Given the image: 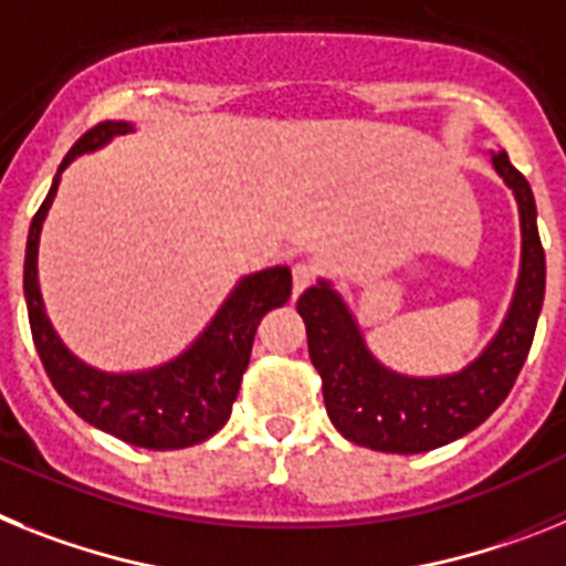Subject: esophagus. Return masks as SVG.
Here are the masks:
<instances>
[{"mask_svg": "<svg viewBox=\"0 0 566 566\" xmlns=\"http://www.w3.org/2000/svg\"><path fill=\"white\" fill-rule=\"evenodd\" d=\"M313 279H316V273H313V264H307V262L293 264V296H298L302 290L311 287Z\"/></svg>", "mask_w": 566, "mask_h": 566, "instance_id": "1", "label": "esophagus"}]
</instances>
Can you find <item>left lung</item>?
Wrapping results in <instances>:
<instances>
[{"label":"left lung","instance_id":"obj_1","mask_svg":"<svg viewBox=\"0 0 566 566\" xmlns=\"http://www.w3.org/2000/svg\"><path fill=\"white\" fill-rule=\"evenodd\" d=\"M493 165L518 199L524 259L507 322L488 350L459 376H396L367 353L356 322L327 284L318 282V287L298 296L296 307L307 327V350L322 376L324 407L333 427L353 444L381 453H427L488 421L513 390L533 347L547 262L530 181L515 170L507 154H495Z\"/></svg>","mask_w":566,"mask_h":566}]
</instances>
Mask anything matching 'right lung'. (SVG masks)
I'll list each match as a JSON object with an SVG mask.
<instances>
[{
  "mask_svg": "<svg viewBox=\"0 0 566 566\" xmlns=\"http://www.w3.org/2000/svg\"><path fill=\"white\" fill-rule=\"evenodd\" d=\"M127 122H99L78 136L76 145L59 165V174L78 154L105 145L111 136L127 134ZM59 176L53 179L45 201L39 205L24 248V302L31 322L33 344L45 365L48 378L56 392L87 421L111 432L127 444L145 450H181L210 439L230 419L242 376L248 370L253 350L255 327L273 307H282L293 293V279L287 268H273L253 273L233 290L219 316L213 318L205 336L170 365L136 376H107L85 367L65 350L42 307L36 282L39 230L45 222Z\"/></svg>",
  "mask_w": 566,
  "mask_h": 566,
  "instance_id": "1",
  "label": "right lung"
}]
</instances>
